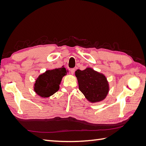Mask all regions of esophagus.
Here are the masks:
<instances>
[{"mask_svg": "<svg viewBox=\"0 0 146 146\" xmlns=\"http://www.w3.org/2000/svg\"><path fill=\"white\" fill-rule=\"evenodd\" d=\"M75 70H76V69H75L74 68H72V69H70V73H71L72 74H74V72H75Z\"/></svg>", "mask_w": 146, "mask_h": 146, "instance_id": "1", "label": "esophagus"}]
</instances>
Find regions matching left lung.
Here are the masks:
<instances>
[{
	"label": "left lung",
	"instance_id": "obj_1",
	"mask_svg": "<svg viewBox=\"0 0 146 146\" xmlns=\"http://www.w3.org/2000/svg\"><path fill=\"white\" fill-rule=\"evenodd\" d=\"M76 76L80 91L92 103L103 100L109 91L108 83L102 74L88 68L81 70L77 69Z\"/></svg>",
	"mask_w": 146,
	"mask_h": 146
}]
</instances>
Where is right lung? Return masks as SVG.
I'll return each instance as SVG.
<instances>
[{"label":"right lung","mask_w":146,"mask_h":146,"mask_svg":"<svg viewBox=\"0 0 146 146\" xmlns=\"http://www.w3.org/2000/svg\"><path fill=\"white\" fill-rule=\"evenodd\" d=\"M65 68L48 70L41 74L35 83L34 90L42 98H48L60 89V84L63 77L67 74Z\"/></svg>","instance_id":"1"}]
</instances>
